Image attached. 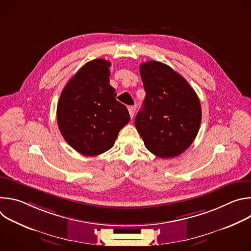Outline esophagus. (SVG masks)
Masks as SVG:
<instances>
[{"label":"esophagus","instance_id":"obj_1","mask_svg":"<svg viewBox=\"0 0 251 251\" xmlns=\"http://www.w3.org/2000/svg\"><path fill=\"white\" fill-rule=\"evenodd\" d=\"M128 110H129V114H130V117L131 118H133V116H134V114H135V107L134 106H130V107H128Z\"/></svg>","mask_w":251,"mask_h":251}]
</instances>
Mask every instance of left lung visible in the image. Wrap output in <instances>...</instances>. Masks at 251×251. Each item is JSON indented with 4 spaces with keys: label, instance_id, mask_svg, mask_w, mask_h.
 <instances>
[{
    "label": "left lung",
    "instance_id": "obj_1",
    "mask_svg": "<svg viewBox=\"0 0 251 251\" xmlns=\"http://www.w3.org/2000/svg\"><path fill=\"white\" fill-rule=\"evenodd\" d=\"M140 75L146 96L135 126L154 155L178 156L198 135L201 121L200 99L188 81L165 63H142Z\"/></svg>",
    "mask_w": 251,
    "mask_h": 251
}]
</instances>
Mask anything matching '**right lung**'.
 Segmentation results:
<instances>
[{"mask_svg": "<svg viewBox=\"0 0 251 251\" xmlns=\"http://www.w3.org/2000/svg\"><path fill=\"white\" fill-rule=\"evenodd\" d=\"M110 65L103 58L85 63L66 83L57 103L62 137L84 156L111 149L119 131L130 121L126 106L116 100L109 83Z\"/></svg>", "mask_w": 251, "mask_h": 251, "instance_id": "obj_1", "label": "right lung"}]
</instances>
